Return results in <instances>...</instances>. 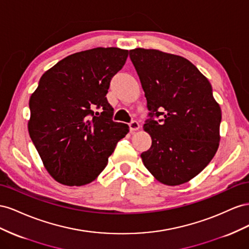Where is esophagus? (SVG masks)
<instances>
[{"label": "esophagus", "mask_w": 249, "mask_h": 249, "mask_svg": "<svg viewBox=\"0 0 249 249\" xmlns=\"http://www.w3.org/2000/svg\"><path fill=\"white\" fill-rule=\"evenodd\" d=\"M129 129H130L131 132L139 130V129H140V124H139V122H137V121H131V122L129 123Z\"/></svg>", "instance_id": "esophagus-1"}]
</instances>
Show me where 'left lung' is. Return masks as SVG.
Segmentation results:
<instances>
[{
    "mask_svg": "<svg viewBox=\"0 0 249 249\" xmlns=\"http://www.w3.org/2000/svg\"><path fill=\"white\" fill-rule=\"evenodd\" d=\"M130 59L145 91L152 139L141 154L145 167L167 186L188 182L209 165L219 147L221 108L212 85L193 63L178 55L137 48ZM153 116L162 119L155 121Z\"/></svg>",
    "mask_w": 249,
    "mask_h": 249,
    "instance_id": "left-lung-1",
    "label": "left lung"
}]
</instances>
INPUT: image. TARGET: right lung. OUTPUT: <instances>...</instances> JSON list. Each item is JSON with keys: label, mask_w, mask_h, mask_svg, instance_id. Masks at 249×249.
Masks as SVG:
<instances>
[{"label": "right lung", "mask_w": 249, "mask_h": 249, "mask_svg": "<svg viewBox=\"0 0 249 249\" xmlns=\"http://www.w3.org/2000/svg\"><path fill=\"white\" fill-rule=\"evenodd\" d=\"M128 50L95 48L58 61L41 76L29 100L28 130L49 174L66 186L97 178L129 131L112 121L106 99Z\"/></svg>", "instance_id": "right-lung-1"}]
</instances>
